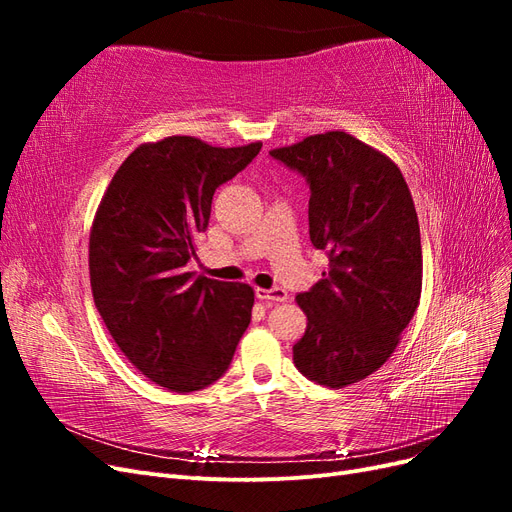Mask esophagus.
Listing matches in <instances>:
<instances>
[{
    "instance_id": "1",
    "label": "esophagus",
    "mask_w": 512,
    "mask_h": 512,
    "mask_svg": "<svg viewBox=\"0 0 512 512\" xmlns=\"http://www.w3.org/2000/svg\"><path fill=\"white\" fill-rule=\"evenodd\" d=\"M256 297L260 301H267V303H284L288 299V292L280 286L269 288V290L267 288H256Z\"/></svg>"
}]
</instances>
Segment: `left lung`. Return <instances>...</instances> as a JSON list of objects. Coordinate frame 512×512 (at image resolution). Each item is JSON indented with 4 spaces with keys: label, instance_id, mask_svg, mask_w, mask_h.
Masks as SVG:
<instances>
[{
    "label": "left lung",
    "instance_id": "left-lung-1",
    "mask_svg": "<svg viewBox=\"0 0 512 512\" xmlns=\"http://www.w3.org/2000/svg\"><path fill=\"white\" fill-rule=\"evenodd\" d=\"M271 158L305 179L309 239L329 258L322 280L297 297L307 329L292 359L309 380L342 389L386 363L416 312V209L399 168L346 132L307 136Z\"/></svg>",
    "mask_w": 512,
    "mask_h": 512
}]
</instances>
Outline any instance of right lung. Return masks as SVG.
Wrapping results in <instances>:
<instances>
[{
	"label": "right lung",
	"mask_w": 512,
	"mask_h": 512,
	"mask_svg": "<svg viewBox=\"0 0 512 512\" xmlns=\"http://www.w3.org/2000/svg\"><path fill=\"white\" fill-rule=\"evenodd\" d=\"M262 143L211 147L170 136L134 149L115 173L89 237L98 312L121 352L168 391L207 389L230 367L254 290L185 271L222 183Z\"/></svg>",
	"instance_id": "obj_1"
}]
</instances>
